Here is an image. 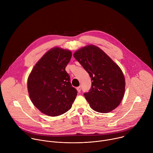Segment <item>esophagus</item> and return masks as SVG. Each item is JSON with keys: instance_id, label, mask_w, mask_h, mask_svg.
Masks as SVG:
<instances>
[{"instance_id": "obj_1", "label": "esophagus", "mask_w": 153, "mask_h": 153, "mask_svg": "<svg viewBox=\"0 0 153 153\" xmlns=\"http://www.w3.org/2000/svg\"><path fill=\"white\" fill-rule=\"evenodd\" d=\"M77 91H78L79 93H80V91H81V86L77 87Z\"/></svg>"}]
</instances>
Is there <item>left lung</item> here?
Instances as JSON below:
<instances>
[{
	"instance_id": "1",
	"label": "left lung",
	"mask_w": 153,
	"mask_h": 153,
	"mask_svg": "<svg viewBox=\"0 0 153 153\" xmlns=\"http://www.w3.org/2000/svg\"><path fill=\"white\" fill-rule=\"evenodd\" d=\"M73 56L91 78V88L84 96L93 110L111 112L120 103L125 93V80L118 65L100 48L88 45Z\"/></svg>"
}]
</instances>
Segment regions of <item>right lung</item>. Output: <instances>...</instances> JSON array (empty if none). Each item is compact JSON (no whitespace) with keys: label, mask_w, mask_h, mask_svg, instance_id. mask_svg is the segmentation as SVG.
<instances>
[{"label":"right lung","mask_w":153,"mask_h":153,"mask_svg":"<svg viewBox=\"0 0 153 153\" xmlns=\"http://www.w3.org/2000/svg\"><path fill=\"white\" fill-rule=\"evenodd\" d=\"M72 57L68 50L54 47L37 62L27 82L33 105L42 113L57 116L71 109L77 94L65 67Z\"/></svg>","instance_id":"1"}]
</instances>
